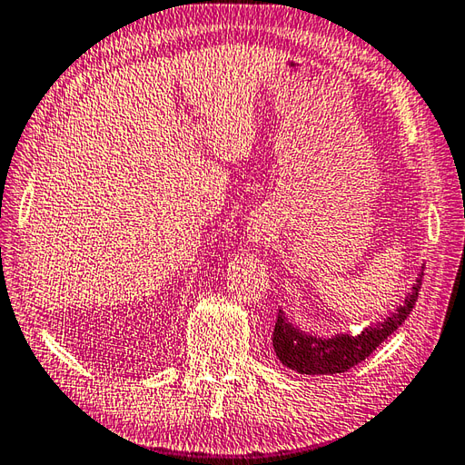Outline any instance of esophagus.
Listing matches in <instances>:
<instances>
[{
  "label": "esophagus",
  "mask_w": 465,
  "mask_h": 465,
  "mask_svg": "<svg viewBox=\"0 0 465 465\" xmlns=\"http://www.w3.org/2000/svg\"><path fill=\"white\" fill-rule=\"evenodd\" d=\"M252 240H255V242L263 240V230H260V227H255V230H252Z\"/></svg>",
  "instance_id": "obj_1"
}]
</instances>
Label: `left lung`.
I'll list each match as a JSON object with an SVG mask.
<instances>
[{
  "label": "left lung",
  "mask_w": 465,
  "mask_h": 465,
  "mask_svg": "<svg viewBox=\"0 0 465 465\" xmlns=\"http://www.w3.org/2000/svg\"><path fill=\"white\" fill-rule=\"evenodd\" d=\"M423 265L418 273L416 283L411 285L406 300L391 312L388 318L371 323L360 333H335L331 338H322L318 333L303 331L295 325L283 310H278V320L273 328V351L278 360L298 373L305 375H333L351 370L353 365L363 361L368 355L396 331L411 313L418 302L421 288Z\"/></svg>",
  "instance_id": "1"
}]
</instances>
